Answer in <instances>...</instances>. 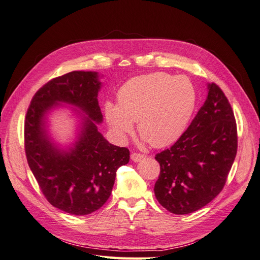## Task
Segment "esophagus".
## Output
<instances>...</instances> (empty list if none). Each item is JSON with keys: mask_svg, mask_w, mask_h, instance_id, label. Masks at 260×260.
Returning a JSON list of instances; mask_svg holds the SVG:
<instances>
[{"mask_svg": "<svg viewBox=\"0 0 260 260\" xmlns=\"http://www.w3.org/2000/svg\"><path fill=\"white\" fill-rule=\"evenodd\" d=\"M145 157V155L144 154H141V153H132L131 154V159L133 160V161H136V162H138V161H140L141 159H143Z\"/></svg>", "mask_w": 260, "mask_h": 260, "instance_id": "34e87169", "label": "esophagus"}]
</instances>
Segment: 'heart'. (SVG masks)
Wrapping results in <instances>:
<instances>
[{
	"label": "heart",
	"mask_w": 260,
	"mask_h": 260,
	"mask_svg": "<svg viewBox=\"0 0 260 260\" xmlns=\"http://www.w3.org/2000/svg\"><path fill=\"white\" fill-rule=\"evenodd\" d=\"M118 104L107 102L105 116L119 136L138 132L154 147L177 141L191 119L196 103L192 82L184 76L155 73L132 78L118 92Z\"/></svg>",
	"instance_id": "heart-1"
}]
</instances>
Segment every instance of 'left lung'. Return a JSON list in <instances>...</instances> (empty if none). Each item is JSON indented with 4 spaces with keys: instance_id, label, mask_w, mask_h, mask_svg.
I'll use <instances>...</instances> for the list:
<instances>
[{
    "instance_id": "obj_1",
    "label": "left lung",
    "mask_w": 260,
    "mask_h": 260,
    "mask_svg": "<svg viewBox=\"0 0 260 260\" xmlns=\"http://www.w3.org/2000/svg\"><path fill=\"white\" fill-rule=\"evenodd\" d=\"M238 151L232 107L216 83L208 84L205 103L171 147L156 154L160 172L154 192L162 207L191 214L222 191Z\"/></svg>"
}]
</instances>
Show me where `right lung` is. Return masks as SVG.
<instances>
[{
  "mask_svg": "<svg viewBox=\"0 0 260 260\" xmlns=\"http://www.w3.org/2000/svg\"><path fill=\"white\" fill-rule=\"evenodd\" d=\"M98 74L72 72L39 89L25 119V152L29 167L48 202L68 214L84 216L100 209L111 196L116 171L128 164L127 147L108 143L98 131L102 121ZM59 101L80 108L85 117L80 140L70 152H59L46 136L44 116Z\"/></svg>",
  "mask_w": 260,
  "mask_h": 260,
  "instance_id": "add662e5",
  "label": "right lung"
}]
</instances>
